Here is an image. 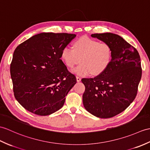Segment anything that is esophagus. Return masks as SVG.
<instances>
[{"label":"esophagus","mask_w":150,"mask_h":150,"mask_svg":"<svg viewBox=\"0 0 150 150\" xmlns=\"http://www.w3.org/2000/svg\"><path fill=\"white\" fill-rule=\"evenodd\" d=\"M76 81H77V82H80V81H81V78L80 77V76H76Z\"/></svg>","instance_id":"esophagus-1"}]
</instances>
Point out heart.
Wrapping results in <instances>:
<instances>
[{
  "label": "heart",
  "mask_w": 150,
  "mask_h": 150,
  "mask_svg": "<svg viewBox=\"0 0 150 150\" xmlns=\"http://www.w3.org/2000/svg\"><path fill=\"white\" fill-rule=\"evenodd\" d=\"M112 57V48L109 43L83 36L75 41L74 48L68 46L62 50L61 57L67 67L73 68L81 61L73 72L88 76L98 75L109 67Z\"/></svg>",
  "instance_id": "1"
}]
</instances>
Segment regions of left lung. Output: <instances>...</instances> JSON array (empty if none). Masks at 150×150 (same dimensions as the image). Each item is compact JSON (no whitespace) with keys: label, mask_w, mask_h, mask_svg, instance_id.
<instances>
[{"label":"left lung","mask_w":150,"mask_h":150,"mask_svg":"<svg viewBox=\"0 0 150 150\" xmlns=\"http://www.w3.org/2000/svg\"><path fill=\"white\" fill-rule=\"evenodd\" d=\"M112 48V60L105 71L94 78L82 79L85 91L82 100L89 113L110 118L125 110L134 100L142 76L137 50L119 35L93 34Z\"/></svg>","instance_id":"left-lung-1"}]
</instances>
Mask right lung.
I'll use <instances>...</instances> for the list:
<instances>
[{
    "instance_id": "obj_1",
    "label": "right lung",
    "mask_w": 150,
    "mask_h": 150,
    "mask_svg": "<svg viewBox=\"0 0 150 150\" xmlns=\"http://www.w3.org/2000/svg\"><path fill=\"white\" fill-rule=\"evenodd\" d=\"M75 36L42 33L16 48L10 65L14 95L28 111L47 116L63 106L76 80L61 59V52Z\"/></svg>"
}]
</instances>
